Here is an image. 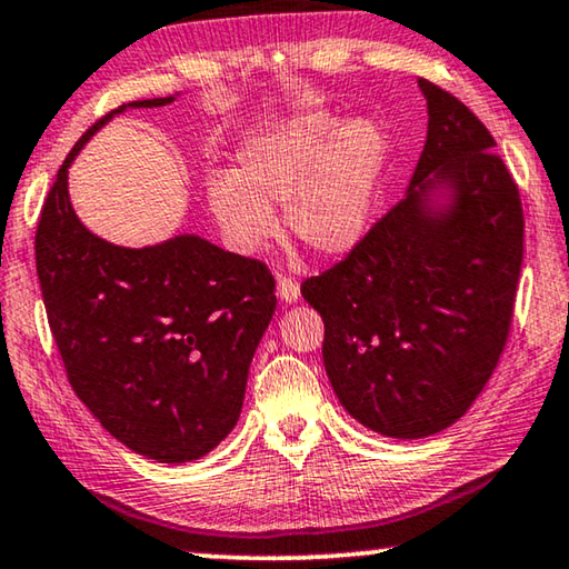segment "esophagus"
<instances>
[{
    "instance_id": "obj_1",
    "label": "esophagus",
    "mask_w": 569,
    "mask_h": 569,
    "mask_svg": "<svg viewBox=\"0 0 569 569\" xmlns=\"http://www.w3.org/2000/svg\"><path fill=\"white\" fill-rule=\"evenodd\" d=\"M276 293L283 303H296L298 298H301V288H298V283L291 281V278H281V281H278Z\"/></svg>"
}]
</instances>
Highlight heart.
<instances>
[{
    "label": "heart",
    "instance_id": "heart-1",
    "mask_svg": "<svg viewBox=\"0 0 569 569\" xmlns=\"http://www.w3.org/2000/svg\"><path fill=\"white\" fill-rule=\"evenodd\" d=\"M389 140L371 118L306 110L240 142L228 172L206 178V206L226 243L256 256L276 236L273 206L303 246L351 253L371 228Z\"/></svg>",
    "mask_w": 569,
    "mask_h": 569
}]
</instances>
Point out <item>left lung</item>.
I'll list each match as a JSON object with an SVG mask.
<instances>
[{
	"instance_id": "8db88e82",
	"label": "left lung",
	"mask_w": 569,
	"mask_h": 569,
	"mask_svg": "<svg viewBox=\"0 0 569 569\" xmlns=\"http://www.w3.org/2000/svg\"><path fill=\"white\" fill-rule=\"evenodd\" d=\"M419 90L429 124L407 196L301 286L341 407L391 439L437 435L475 403L507 343L525 250L495 138L455 94Z\"/></svg>"
}]
</instances>
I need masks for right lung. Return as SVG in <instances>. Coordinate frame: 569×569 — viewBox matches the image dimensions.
Masks as SVG:
<instances>
[{
  "label": "right lung",
  "instance_id": "add662e5",
  "mask_svg": "<svg viewBox=\"0 0 569 569\" xmlns=\"http://www.w3.org/2000/svg\"><path fill=\"white\" fill-rule=\"evenodd\" d=\"M77 140L44 200L34 256L47 319L80 401L134 455L182 465L236 427L248 369L276 311V281L253 258L182 233L124 248L94 236L70 203L67 172L114 114Z\"/></svg>",
  "mask_w": 569,
  "mask_h": 569
}]
</instances>
